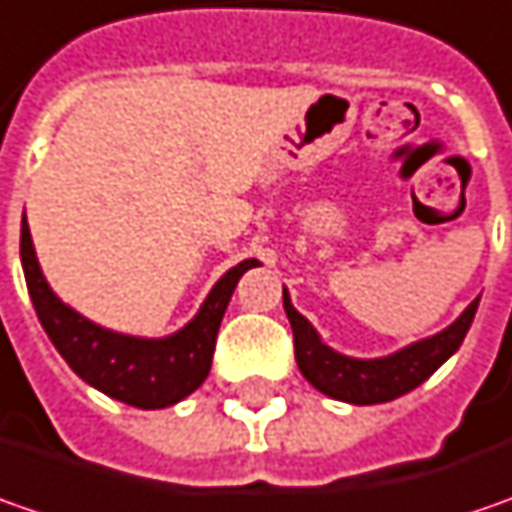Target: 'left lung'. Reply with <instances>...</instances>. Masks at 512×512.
<instances>
[{"label":"left lung","instance_id":"left-lung-1","mask_svg":"<svg viewBox=\"0 0 512 512\" xmlns=\"http://www.w3.org/2000/svg\"><path fill=\"white\" fill-rule=\"evenodd\" d=\"M283 309L295 332V361L303 378L335 401L367 407V404L392 401L424 384L461 346L470 323L476 318L478 298L438 335L415 341L384 358H349L323 344L315 326L292 306L286 289H283Z\"/></svg>","mask_w":512,"mask_h":512}]
</instances>
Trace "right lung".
I'll return each instance as SVG.
<instances>
[{
  "label": "right lung",
  "instance_id": "right-lung-1",
  "mask_svg": "<svg viewBox=\"0 0 512 512\" xmlns=\"http://www.w3.org/2000/svg\"><path fill=\"white\" fill-rule=\"evenodd\" d=\"M19 257L36 318L56 352L85 384L137 410H163L183 401L209 378L217 329L226 315L237 280L257 260H243L217 280L200 312L168 338H134L88 321L56 298L39 269L28 220H22Z\"/></svg>",
  "mask_w": 512,
  "mask_h": 512
}]
</instances>
